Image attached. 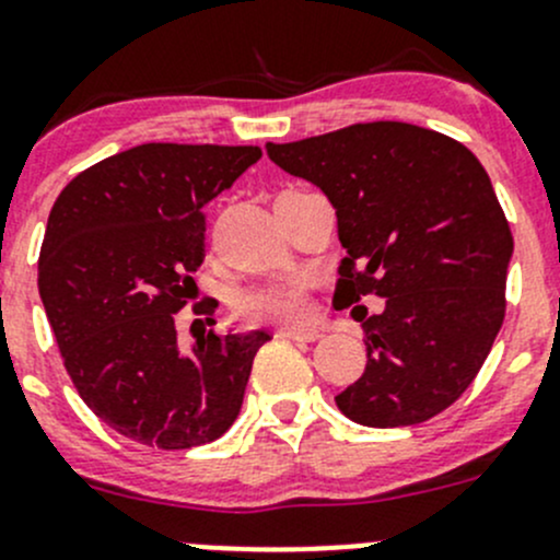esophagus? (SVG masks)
Listing matches in <instances>:
<instances>
[{"label":"esophagus","mask_w":560,"mask_h":560,"mask_svg":"<svg viewBox=\"0 0 560 560\" xmlns=\"http://www.w3.org/2000/svg\"><path fill=\"white\" fill-rule=\"evenodd\" d=\"M281 338H292V341H316L322 336L316 327H281Z\"/></svg>","instance_id":"1"}]
</instances>
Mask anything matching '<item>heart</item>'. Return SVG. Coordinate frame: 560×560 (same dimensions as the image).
I'll list each match as a JSON object with an SVG mask.
<instances>
[{
  "instance_id": "heart-1",
  "label": "heart",
  "mask_w": 560,
  "mask_h": 560,
  "mask_svg": "<svg viewBox=\"0 0 560 560\" xmlns=\"http://www.w3.org/2000/svg\"><path fill=\"white\" fill-rule=\"evenodd\" d=\"M235 312L246 322H298L308 316L303 281L295 276L248 287L235 298Z\"/></svg>"
}]
</instances>
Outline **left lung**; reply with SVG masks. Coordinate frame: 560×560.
I'll return each mask as SVG.
<instances>
[{
    "label": "left lung",
    "instance_id": "obj_1",
    "mask_svg": "<svg viewBox=\"0 0 560 560\" xmlns=\"http://www.w3.org/2000/svg\"><path fill=\"white\" fill-rule=\"evenodd\" d=\"M265 149L336 208L347 257L332 303L385 298V312L363 316L369 363L338 409L371 428L431 420L471 385L504 322L515 244L485 167L457 140L404 121Z\"/></svg>",
    "mask_w": 560,
    "mask_h": 560
}]
</instances>
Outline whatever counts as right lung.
Masks as SVG:
<instances>
[{"instance_id":"add662e5","label":"right lung","mask_w":560,"mask_h":560,"mask_svg":"<svg viewBox=\"0 0 560 560\" xmlns=\"http://www.w3.org/2000/svg\"><path fill=\"white\" fill-rule=\"evenodd\" d=\"M259 156L257 145L143 143L78 173L50 208L45 314L81 398L132 442L200 447L238 417L270 336L202 330L186 347L175 314L206 257L202 208Z\"/></svg>"}]
</instances>
